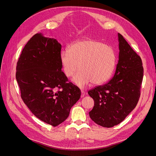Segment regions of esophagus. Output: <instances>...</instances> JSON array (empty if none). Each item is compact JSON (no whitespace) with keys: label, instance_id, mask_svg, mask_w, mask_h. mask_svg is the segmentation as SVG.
Returning <instances> with one entry per match:
<instances>
[{"label":"esophagus","instance_id":"obj_1","mask_svg":"<svg viewBox=\"0 0 156 156\" xmlns=\"http://www.w3.org/2000/svg\"><path fill=\"white\" fill-rule=\"evenodd\" d=\"M81 98H83L84 96V94H84V92L83 90H81Z\"/></svg>","mask_w":156,"mask_h":156}]
</instances>
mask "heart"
<instances>
[{"label":"heart","instance_id":"heart-1","mask_svg":"<svg viewBox=\"0 0 156 156\" xmlns=\"http://www.w3.org/2000/svg\"><path fill=\"white\" fill-rule=\"evenodd\" d=\"M59 61L64 75L72 77L80 87L90 83L98 85L109 79L116 64V54L111 46L94 40H81L71 44L68 51L62 50Z\"/></svg>","mask_w":156,"mask_h":156}]
</instances>
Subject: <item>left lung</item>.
<instances>
[{
    "mask_svg": "<svg viewBox=\"0 0 156 156\" xmlns=\"http://www.w3.org/2000/svg\"><path fill=\"white\" fill-rule=\"evenodd\" d=\"M119 62L114 76L107 83L88 92L94 101L90 119L104 127L119 124L139 101L143 78L142 60L120 34Z\"/></svg>",
    "mask_w": 156,
    "mask_h": 156,
    "instance_id": "8db88e82",
    "label": "left lung"
}]
</instances>
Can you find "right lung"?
Listing matches in <instances>:
<instances>
[{
    "label": "right lung",
    "instance_id": "right-lung-1",
    "mask_svg": "<svg viewBox=\"0 0 156 156\" xmlns=\"http://www.w3.org/2000/svg\"><path fill=\"white\" fill-rule=\"evenodd\" d=\"M61 48L56 40L36 34L25 45L16 66L23 102L37 119L54 127L67 119L81 94L61 71Z\"/></svg>",
    "mask_w": 156,
    "mask_h": 156
}]
</instances>
